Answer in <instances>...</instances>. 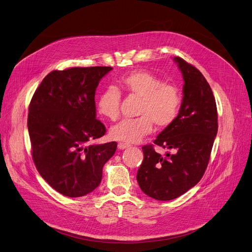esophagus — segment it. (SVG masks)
Returning <instances> with one entry per match:
<instances>
[{
    "instance_id": "34e87169",
    "label": "esophagus",
    "mask_w": 252,
    "mask_h": 252,
    "mask_svg": "<svg viewBox=\"0 0 252 252\" xmlns=\"http://www.w3.org/2000/svg\"><path fill=\"white\" fill-rule=\"evenodd\" d=\"M117 147H119V149L121 150H124L126 148H128L129 145L128 144H126V143H119V145H117Z\"/></svg>"
}]
</instances>
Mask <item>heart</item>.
I'll return each instance as SVG.
<instances>
[{"mask_svg":"<svg viewBox=\"0 0 252 252\" xmlns=\"http://www.w3.org/2000/svg\"><path fill=\"white\" fill-rule=\"evenodd\" d=\"M120 89L128 95L141 98L136 120H124L110 129L111 137L125 143H138L152 131L153 124L164 128L169 126L179 113L181 94L173 84L163 83L156 75L136 70L124 75ZM98 112L110 121L121 114V92L110 86L100 94L97 101Z\"/></svg>","mask_w":252,"mask_h":252,"instance_id":"obj_1","label":"heart"}]
</instances>
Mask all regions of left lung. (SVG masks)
Masks as SVG:
<instances>
[{
	"label": "left lung",
	"mask_w": 252,
	"mask_h": 252,
	"mask_svg": "<svg viewBox=\"0 0 252 252\" xmlns=\"http://www.w3.org/2000/svg\"><path fill=\"white\" fill-rule=\"evenodd\" d=\"M174 62L184 81L181 106L176 120L154 141L170 152L161 157L154 145L144 146L137 174L141 189L158 200L174 199L202 179L218 131L216 100L206 78L183 59L175 57Z\"/></svg>",
	"instance_id": "1"
}]
</instances>
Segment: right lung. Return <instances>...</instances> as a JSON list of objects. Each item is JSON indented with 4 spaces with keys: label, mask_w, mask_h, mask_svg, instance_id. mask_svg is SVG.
<instances>
[{
    "label": "right lung",
    "mask_w": 252,
    "mask_h": 252,
    "mask_svg": "<svg viewBox=\"0 0 252 252\" xmlns=\"http://www.w3.org/2000/svg\"><path fill=\"white\" fill-rule=\"evenodd\" d=\"M111 66L53 71L29 104L27 126L32 159L41 177L58 192L79 197L101 182L104 164L117 144H93L106 132L96 120L95 91Z\"/></svg>",
    "instance_id": "1"
}]
</instances>
